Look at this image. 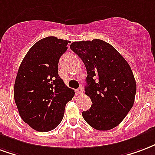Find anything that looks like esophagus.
Returning <instances> with one entry per match:
<instances>
[{"label": "esophagus", "instance_id": "esophagus-1", "mask_svg": "<svg viewBox=\"0 0 155 155\" xmlns=\"http://www.w3.org/2000/svg\"><path fill=\"white\" fill-rule=\"evenodd\" d=\"M75 94L77 95H81L83 94V89L82 88H79L75 90Z\"/></svg>", "mask_w": 155, "mask_h": 155}]
</instances>
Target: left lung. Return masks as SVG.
I'll list each match as a JSON object with an SVG mask.
<instances>
[{"mask_svg":"<svg viewBox=\"0 0 155 155\" xmlns=\"http://www.w3.org/2000/svg\"><path fill=\"white\" fill-rule=\"evenodd\" d=\"M70 48L83 61L88 74L84 90L92 105L82 113L84 121L96 130L113 129L135 102L136 83L129 64L103 40L74 42Z\"/></svg>","mask_w":155,"mask_h":155,"instance_id":"1","label":"left lung"}]
</instances>
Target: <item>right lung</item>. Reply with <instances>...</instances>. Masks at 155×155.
Here are the masks:
<instances>
[{
	"mask_svg": "<svg viewBox=\"0 0 155 155\" xmlns=\"http://www.w3.org/2000/svg\"><path fill=\"white\" fill-rule=\"evenodd\" d=\"M70 41L47 37L25 55L18 70L14 98L23 121L38 131L55 129L74 91L58 74V62Z\"/></svg>",
	"mask_w": 155,
	"mask_h": 155,
	"instance_id": "1",
	"label": "right lung"
}]
</instances>
